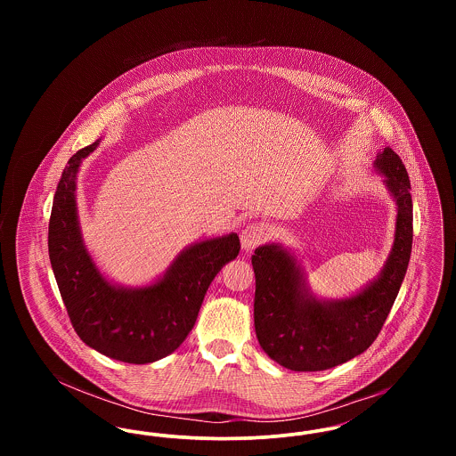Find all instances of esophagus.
<instances>
[{"label":"esophagus","mask_w":456,"mask_h":456,"mask_svg":"<svg viewBox=\"0 0 456 456\" xmlns=\"http://www.w3.org/2000/svg\"><path fill=\"white\" fill-rule=\"evenodd\" d=\"M268 238V225L263 222H253L240 232V246L244 251H253Z\"/></svg>","instance_id":"1"}]
</instances>
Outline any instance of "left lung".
<instances>
[{"label": "left lung", "mask_w": 456, "mask_h": 456, "mask_svg": "<svg viewBox=\"0 0 456 456\" xmlns=\"http://www.w3.org/2000/svg\"><path fill=\"white\" fill-rule=\"evenodd\" d=\"M396 201V227L381 275L342 301H320L303 270L281 244H265L251 258L256 279L255 330L270 359L290 370H325L368 350L385 325L407 273L413 236L409 174L387 147L374 162Z\"/></svg>", "instance_id": "8db88e82"}]
</instances>
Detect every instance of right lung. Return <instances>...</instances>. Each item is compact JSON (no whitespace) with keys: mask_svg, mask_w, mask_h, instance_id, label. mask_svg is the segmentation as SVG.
Wrapping results in <instances>:
<instances>
[{"mask_svg":"<svg viewBox=\"0 0 456 456\" xmlns=\"http://www.w3.org/2000/svg\"><path fill=\"white\" fill-rule=\"evenodd\" d=\"M99 140L78 151L58 183L49 218V260L69 322L88 347L128 364H147L179 347L191 328L208 285L239 255L238 234L196 242L159 282L142 289L109 283L90 258L77 216V173Z\"/></svg>","mask_w":456,"mask_h":456,"instance_id":"1","label":"right lung"}]
</instances>
